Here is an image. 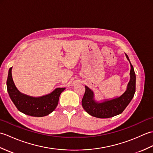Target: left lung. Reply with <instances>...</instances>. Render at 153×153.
Listing matches in <instances>:
<instances>
[{
	"instance_id": "left-lung-1",
	"label": "left lung",
	"mask_w": 153,
	"mask_h": 153,
	"mask_svg": "<svg viewBox=\"0 0 153 153\" xmlns=\"http://www.w3.org/2000/svg\"><path fill=\"white\" fill-rule=\"evenodd\" d=\"M126 56L129 61V57ZM131 64V63H130ZM135 73L131 64L130 80L124 93L118 98L102 102H97L93 99L94 95L91 90L85 86V92L82 99V105L83 109L91 116L99 118H111L121 114L131 102L135 92Z\"/></svg>"
}]
</instances>
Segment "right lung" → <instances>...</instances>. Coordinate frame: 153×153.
I'll return each mask as SVG.
<instances>
[{"instance_id": "right-lung-1", "label": "right lung", "mask_w": 153, "mask_h": 153, "mask_svg": "<svg viewBox=\"0 0 153 153\" xmlns=\"http://www.w3.org/2000/svg\"><path fill=\"white\" fill-rule=\"evenodd\" d=\"M12 68L9 69L6 85L12 102L19 111L29 116L42 117L47 116L56 108L61 93L65 88H56L48 95L32 97L21 93L16 89L12 77Z\"/></svg>"}]
</instances>
